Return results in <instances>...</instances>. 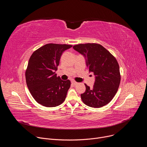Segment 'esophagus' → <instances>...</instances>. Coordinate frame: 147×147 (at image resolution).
Listing matches in <instances>:
<instances>
[{
  "label": "esophagus",
  "mask_w": 147,
  "mask_h": 147,
  "mask_svg": "<svg viewBox=\"0 0 147 147\" xmlns=\"http://www.w3.org/2000/svg\"><path fill=\"white\" fill-rule=\"evenodd\" d=\"M71 84H72L73 85V86H76L77 84H78V82H76V81H71Z\"/></svg>",
  "instance_id": "1"
}]
</instances>
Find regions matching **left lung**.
Instances as JSON below:
<instances>
[{
  "label": "left lung",
  "mask_w": 147,
  "mask_h": 147,
  "mask_svg": "<svg viewBox=\"0 0 147 147\" xmlns=\"http://www.w3.org/2000/svg\"><path fill=\"white\" fill-rule=\"evenodd\" d=\"M73 49L86 58L89 71L95 81L92 88L85 84L86 90L81 94L82 102L92 108H100L109 103L116 95L120 82L119 66L116 59L101 45L81 44Z\"/></svg>",
  "instance_id": "8db88e82"
}]
</instances>
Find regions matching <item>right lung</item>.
Returning <instances> with one entry per match:
<instances>
[{"instance_id": "1", "label": "right lung", "mask_w": 147, "mask_h": 147, "mask_svg": "<svg viewBox=\"0 0 147 147\" xmlns=\"http://www.w3.org/2000/svg\"><path fill=\"white\" fill-rule=\"evenodd\" d=\"M72 47L48 44L34 51L29 59L26 71L27 85L34 99L44 107L59 106L66 99L70 81L61 80L55 71L63 52Z\"/></svg>"}]
</instances>
